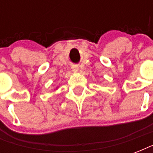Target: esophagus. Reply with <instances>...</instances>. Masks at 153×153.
<instances>
[{
  "instance_id": "esophagus-1",
  "label": "esophagus",
  "mask_w": 153,
  "mask_h": 153,
  "mask_svg": "<svg viewBox=\"0 0 153 153\" xmlns=\"http://www.w3.org/2000/svg\"><path fill=\"white\" fill-rule=\"evenodd\" d=\"M71 69H72V71L74 72V73H76V72H78V71H79V66L76 64L72 65Z\"/></svg>"
}]
</instances>
